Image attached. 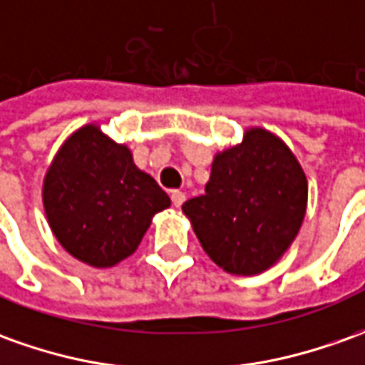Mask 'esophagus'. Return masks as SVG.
I'll return each instance as SVG.
<instances>
[{"mask_svg": "<svg viewBox=\"0 0 365 365\" xmlns=\"http://www.w3.org/2000/svg\"><path fill=\"white\" fill-rule=\"evenodd\" d=\"M170 200H173V205H175V207H182V202H185V200H187V195H185V192H180V190H173V192H170Z\"/></svg>", "mask_w": 365, "mask_h": 365, "instance_id": "1", "label": "esophagus"}]
</instances>
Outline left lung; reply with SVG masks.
Wrapping results in <instances>:
<instances>
[{"instance_id": "left-lung-1", "label": "left lung", "mask_w": 365, "mask_h": 365, "mask_svg": "<svg viewBox=\"0 0 365 365\" xmlns=\"http://www.w3.org/2000/svg\"><path fill=\"white\" fill-rule=\"evenodd\" d=\"M308 182L278 137L264 129L216 155L207 192L182 212L212 260L230 274L252 276L270 268L300 230Z\"/></svg>"}]
</instances>
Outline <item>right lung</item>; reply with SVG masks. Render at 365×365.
Wrapping results in <instances>:
<instances>
[{
	"label": "right lung",
	"instance_id": "obj_1",
	"mask_svg": "<svg viewBox=\"0 0 365 365\" xmlns=\"http://www.w3.org/2000/svg\"><path fill=\"white\" fill-rule=\"evenodd\" d=\"M43 205L63 248L81 262L107 268L137 250L150 218L170 198L155 178L135 167L125 145L87 125L53 160Z\"/></svg>",
	"mask_w": 365,
	"mask_h": 365
}]
</instances>
